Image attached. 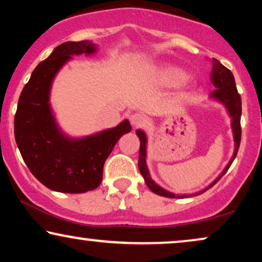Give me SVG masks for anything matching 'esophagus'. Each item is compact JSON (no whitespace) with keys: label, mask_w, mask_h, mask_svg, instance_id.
<instances>
[{"label":"esophagus","mask_w":262,"mask_h":262,"mask_svg":"<svg viewBox=\"0 0 262 262\" xmlns=\"http://www.w3.org/2000/svg\"><path fill=\"white\" fill-rule=\"evenodd\" d=\"M130 121H131L132 126L138 127V126H143V125L146 123V118L144 114H142V113H135L130 117Z\"/></svg>","instance_id":"obj_1"}]
</instances>
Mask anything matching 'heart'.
Returning <instances> with one entry per match:
<instances>
[{
    "label": "heart",
    "instance_id": "b5f03b06",
    "mask_svg": "<svg viewBox=\"0 0 262 262\" xmlns=\"http://www.w3.org/2000/svg\"><path fill=\"white\" fill-rule=\"evenodd\" d=\"M149 76L152 82L163 87H175L179 84L181 87H189L192 84V78L185 76L184 70L171 64L150 68Z\"/></svg>",
    "mask_w": 262,
    "mask_h": 262
}]
</instances>
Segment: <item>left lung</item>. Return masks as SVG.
I'll use <instances>...</instances> for the list:
<instances>
[{"instance_id":"8db88e82","label":"left lung","mask_w":262,"mask_h":262,"mask_svg":"<svg viewBox=\"0 0 262 262\" xmlns=\"http://www.w3.org/2000/svg\"><path fill=\"white\" fill-rule=\"evenodd\" d=\"M211 82L216 88V91L210 94V99L213 101L220 102L223 105L227 110L229 117L231 118V128H232V136H234V154H232L230 161H229L227 166L223 169V171L218 175V178L213 182L205 187L202 191L193 193V194H177V193L169 192L163 187H161L159 184H156L150 177L148 166H146V144H148V137L146 134L141 128L136 131L137 134L139 142H141V146H139V161H138V168L141 171L142 177L144 178V181L146 186H148L150 191H152L156 194L167 196V198H187L189 195H199L204 193L207 189L212 187L223 175L227 173L229 167L231 166L232 161L235 160L236 155H237L239 142H241V113H242V103H241V96L237 93L236 89V83L234 75L228 68H225L223 64L218 62L217 59L212 58V71H211Z\"/></svg>"}]
</instances>
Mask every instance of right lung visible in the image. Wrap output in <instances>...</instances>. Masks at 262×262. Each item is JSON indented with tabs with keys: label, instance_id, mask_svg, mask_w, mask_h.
<instances>
[{
	"label": "right lung",
	"instance_id": "add662e5",
	"mask_svg": "<svg viewBox=\"0 0 262 262\" xmlns=\"http://www.w3.org/2000/svg\"><path fill=\"white\" fill-rule=\"evenodd\" d=\"M98 51L93 41H67L38 64L17 102L14 135L31 173L46 187L62 193L93 191L102 181L103 164L121 136L131 131L124 119L116 127L70 137L57 123L50 93L59 70L73 56Z\"/></svg>",
	"mask_w": 262,
	"mask_h": 262
}]
</instances>
